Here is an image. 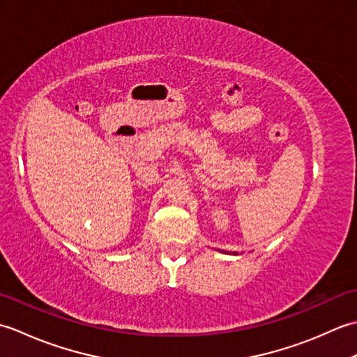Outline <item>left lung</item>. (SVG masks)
Masks as SVG:
<instances>
[{"mask_svg":"<svg viewBox=\"0 0 357 357\" xmlns=\"http://www.w3.org/2000/svg\"><path fill=\"white\" fill-rule=\"evenodd\" d=\"M224 253H229V252H224ZM233 255H238V253H233Z\"/></svg>","mask_w":357,"mask_h":357,"instance_id":"8db88e82","label":"left lung"}]
</instances>
